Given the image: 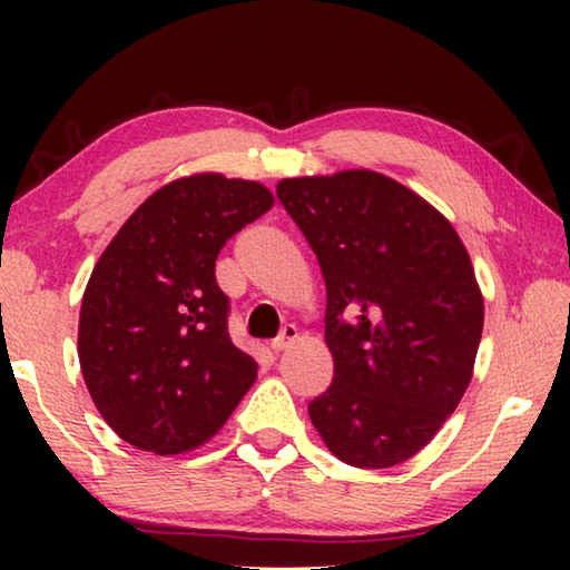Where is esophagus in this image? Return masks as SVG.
I'll return each mask as SVG.
<instances>
[{
    "label": "esophagus",
    "mask_w": 570,
    "mask_h": 570,
    "mask_svg": "<svg viewBox=\"0 0 570 570\" xmlns=\"http://www.w3.org/2000/svg\"><path fill=\"white\" fill-rule=\"evenodd\" d=\"M296 340H298V330H296L294 324H286L284 330H282V334H278L276 340L272 342V350H274V352H284V350H288V346H292Z\"/></svg>",
    "instance_id": "1"
}]
</instances>
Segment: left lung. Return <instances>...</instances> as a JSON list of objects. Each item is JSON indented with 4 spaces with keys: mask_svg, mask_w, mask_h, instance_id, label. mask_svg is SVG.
Returning <instances> with one entry per match:
<instances>
[{
    "mask_svg": "<svg viewBox=\"0 0 570 570\" xmlns=\"http://www.w3.org/2000/svg\"><path fill=\"white\" fill-rule=\"evenodd\" d=\"M276 196L326 284L334 380L308 417L346 465H400L472 380L485 312L468 248L438 208L374 170L284 178Z\"/></svg>",
    "mask_w": 570,
    "mask_h": 570,
    "instance_id": "8db88e82",
    "label": "left lung"
}]
</instances>
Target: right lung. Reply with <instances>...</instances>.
<instances>
[{
  "label": "right lung",
  "mask_w": 570,
  "mask_h": 570,
  "mask_svg": "<svg viewBox=\"0 0 570 570\" xmlns=\"http://www.w3.org/2000/svg\"><path fill=\"white\" fill-rule=\"evenodd\" d=\"M274 206L256 180L196 173L140 204L102 250L80 308L82 377L132 448L178 455L224 428L258 364L228 336L226 240Z\"/></svg>",
  "instance_id": "obj_1"
}]
</instances>
